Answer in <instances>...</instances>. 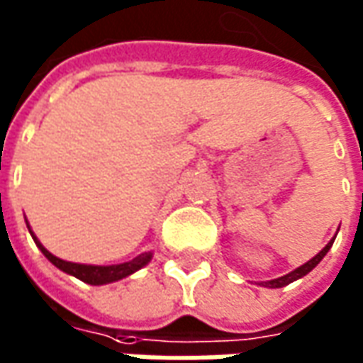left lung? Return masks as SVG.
I'll list each match as a JSON object with an SVG mask.
<instances>
[{
    "mask_svg": "<svg viewBox=\"0 0 363 363\" xmlns=\"http://www.w3.org/2000/svg\"><path fill=\"white\" fill-rule=\"evenodd\" d=\"M332 244H334V238L330 240V242L320 250V252L312 258V260H308L306 264H302L300 268H296V270H292V272H288L286 276H280V278H274V280H268V282H264L262 286H268V288H282V286L290 284V282H294V280H298V278H302V276H306L310 270H314L318 264H320V260L324 258L328 254V250L332 248Z\"/></svg>",
    "mask_w": 363,
    "mask_h": 363,
    "instance_id": "left-lung-1",
    "label": "left lung"
}]
</instances>
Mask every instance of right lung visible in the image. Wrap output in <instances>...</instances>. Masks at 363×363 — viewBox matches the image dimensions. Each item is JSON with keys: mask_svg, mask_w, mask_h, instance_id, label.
<instances>
[{"mask_svg": "<svg viewBox=\"0 0 363 363\" xmlns=\"http://www.w3.org/2000/svg\"><path fill=\"white\" fill-rule=\"evenodd\" d=\"M27 228H29V224H27ZM31 233V230H29ZM33 236V240L39 246V250L45 254V258L51 262V264H55L59 270H63V272H67V274L75 276L79 280H83V282H87L91 286H101V284H109V282H117L121 278H127L133 272H137L140 270L143 266H147L150 262V258H152V252H143L139 256H135L133 260L129 262H123V264H111V266H93V264H77V262H67V260H61L57 256H53V254L47 250L43 244L39 242L35 238V234L31 233Z\"/></svg>", "mask_w": 363, "mask_h": 363, "instance_id": "1", "label": "right lung"}]
</instances>
